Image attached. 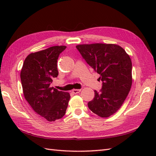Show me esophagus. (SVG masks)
I'll return each instance as SVG.
<instances>
[{"label":"esophagus","instance_id":"obj_1","mask_svg":"<svg viewBox=\"0 0 156 156\" xmlns=\"http://www.w3.org/2000/svg\"><path fill=\"white\" fill-rule=\"evenodd\" d=\"M80 91H81L80 89H74V90H72V92L73 94H76L79 93V92H80Z\"/></svg>","mask_w":156,"mask_h":156}]
</instances>
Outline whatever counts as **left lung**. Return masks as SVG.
Instances as JSON below:
<instances>
[{
	"label": "left lung",
	"instance_id": "1",
	"mask_svg": "<svg viewBox=\"0 0 156 156\" xmlns=\"http://www.w3.org/2000/svg\"><path fill=\"white\" fill-rule=\"evenodd\" d=\"M87 64L100 74V92L88 107L101 117H108L121 108L132 84V63L129 55L115 44H93L76 46Z\"/></svg>",
	"mask_w": 156,
	"mask_h": 156
}]
</instances>
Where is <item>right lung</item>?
<instances>
[{"mask_svg": "<svg viewBox=\"0 0 156 156\" xmlns=\"http://www.w3.org/2000/svg\"><path fill=\"white\" fill-rule=\"evenodd\" d=\"M66 46H53L31 53L25 58L21 72L23 94L34 111L48 121L64 117L70 95L50 87L58 76L57 62Z\"/></svg>", "mask_w": 156, "mask_h": 156, "instance_id": "right-lung-1", "label": "right lung"}]
</instances>
